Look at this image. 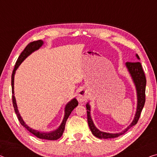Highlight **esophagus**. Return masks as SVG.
I'll list each match as a JSON object with an SVG mask.
<instances>
[{"label":"esophagus","mask_w":157,"mask_h":157,"mask_svg":"<svg viewBox=\"0 0 157 157\" xmlns=\"http://www.w3.org/2000/svg\"><path fill=\"white\" fill-rule=\"evenodd\" d=\"M87 94H88V92L85 87H81L78 91V97H77V99H78V100L79 102L85 101V100H86V99H87V97H88Z\"/></svg>","instance_id":"34e87169"}]
</instances>
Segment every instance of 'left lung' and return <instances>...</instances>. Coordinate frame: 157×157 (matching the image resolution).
I'll list each match as a JSON object with an SVG mask.
<instances>
[{"instance_id": "1", "label": "left lung", "mask_w": 157, "mask_h": 157, "mask_svg": "<svg viewBox=\"0 0 157 157\" xmlns=\"http://www.w3.org/2000/svg\"><path fill=\"white\" fill-rule=\"evenodd\" d=\"M136 57L137 59L140 60V57L138 55L136 54ZM126 67L129 71V73L132 77V81L134 82L135 87H136L137 96V111L135 115V118L133 119L132 122L131 123L129 126H128L127 128L123 130L122 132L118 133H109L101 132L99 130H98L95 127L94 124L93 123V121L91 118L90 115V106L87 103L86 105V113H87V122L88 125L90 126V128L92 131V134L95 137L100 139H108V138H115L118 137L121 135H123L124 133L127 132L131 127L133 125H136L137 121H138L140 114L142 111V109L144 106L145 103V89H146V78L144 72L142 69V65L139 61L137 62H127L125 63Z\"/></svg>"}]
</instances>
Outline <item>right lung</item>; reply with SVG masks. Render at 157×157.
Returning <instances> with one entry per match:
<instances>
[{
    "instance_id": "add662e5",
    "label": "right lung",
    "mask_w": 157,
    "mask_h": 157,
    "mask_svg": "<svg viewBox=\"0 0 157 157\" xmlns=\"http://www.w3.org/2000/svg\"><path fill=\"white\" fill-rule=\"evenodd\" d=\"M44 44V41L41 40H38V41H32L31 43H29L28 45L25 47L24 51L21 53L20 56H19L18 59L16 62L15 67H14V70L13 71V74H12V78H11V85H12V98H13V104L14 109H15V113L17 114V118L21 125L26 128V129L33 134L35 136L38 137V138L40 139H44V140H56L59 139L60 137L62 136L63 133L64 132L65 130V123H66L67 119L68 118L69 116L71 115V112L73 111V109L75 108V107L78 105V101H77L75 98H74L73 99H72L71 101H69L66 104L65 108V116L63 118V120L61 124L59 126V128L56 130L51 131V132H40V131L34 130L32 128H29L26 123L24 122V121L22 120V117H21L20 113H19L18 109H17V104H16V100L15 97V94H14V77H15V71L18 68V67L20 66V65L22 63V62L24 60L25 58H26L28 56H29L32 53H33L34 51L38 50V49L41 47V46Z\"/></svg>"
}]
</instances>
